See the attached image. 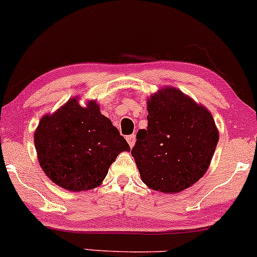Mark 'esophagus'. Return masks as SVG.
I'll list each match as a JSON object with an SVG mask.
<instances>
[{
	"mask_svg": "<svg viewBox=\"0 0 257 257\" xmlns=\"http://www.w3.org/2000/svg\"><path fill=\"white\" fill-rule=\"evenodd\" d=\"M126 141H127L128 145L131 146V148H133V146H135V143H136V136H135V135L128 136L127 138H126Z\"/></svg>",
	"mask_w": 257,
	"mask_h": 257,
	"instance_id": "esophagus-1",
	"label": "esophagus"
}]
</instances>
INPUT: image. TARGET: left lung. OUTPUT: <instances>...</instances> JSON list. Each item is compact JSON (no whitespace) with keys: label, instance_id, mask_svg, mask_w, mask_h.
Returning a JSON list of instances; mask_svg holds the SVG:
<instances>
[{"label":"left lung","instance_id":"8db88e82","mask_svg":"<svg viewBox=\"0 0 257 257\" xmlns=\"http://www.w3.org/2000/svg\"><path fill=\"white\" fill-rule=\"evenodd\" d=\"M148 128L139 130L132 149L143 183L178 194L201 179L214 156L219 133L210 111L176 87L148 98Z\"/></svg>","mask_w":257,"mask_h":257}]
</instances>
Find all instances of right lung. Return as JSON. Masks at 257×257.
<instances>
[{
  "mask_svg": "<svg viewBox=\"0 0 257 257\" xmlns=\"http://www.w3.org/2000/svg\"><path fill=\"white\" fill-rule=\"evenodd\" d=\"M40 166L60 188L86 191L102 184L109 165L130 146L95 100L86 106L71 98L52 114H45L34 132Z\"/></svg>",
  "mask_w": 257,
  "mask_h": 257,
  "instance_id": "add662e5",
  "label": "right lung"
}]
</instances>
